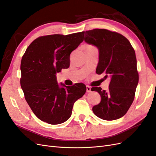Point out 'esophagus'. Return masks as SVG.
<instances>
[{"mask_svg":"<svg viewBox=\"0 0 156 156\" xmlns=\"http://www.w3.org/2000/svg\"><path fill=\"white\" fill-rule=\"evenodd\" d=\"M87 92H91V88L89 86H87Z\"/></svg>","mask_w":156,"mask_h":156,"instance_id":"34e87169","label":"esophagus"}]
</instances>
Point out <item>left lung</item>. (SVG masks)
Instances as JSON below:
<instances>
[{
    "instance_id": "obj_1",
    "label": "left lung",
    "mask_w": 156,
    "mask_h": 156,
    "mask_svg": "<svg viewBox=\"0 0 156 156\" xmlns=\"http://www.w3.org/2000/svg\"><path fill=\"white\" fill-rule=\"evenodd\" d=\"M85 34L84 41L99 51L96 73L111 78L107 91L101 87L91 88L101 96L100 103L92 107L93 112L105 120L119 119L131 107L139 83L135 50L119 33L97 29L86 31Z\"/></svg>"
}]
</instances>
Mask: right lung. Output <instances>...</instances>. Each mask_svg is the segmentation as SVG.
<instances>
[{
    "mask_svg": "<svg viewBox=\"0 0 156 156\" xmlns=\"http://www.w3.org/2000/svg\"><path fill=\"white\" fill-rule=\"evenodd\" d=\"M84 32L41 36L28 47L21 62V87L32 112L41 121L60 124L72 115L74 103L83 97V83L59 84L56 73L69 66V56L83 41Z\"/></svg>",
    "mask_w": 156,
    "mask_h": 156,
    "instance_id": "1",
    "label": "right lung"
}]
</instances>
